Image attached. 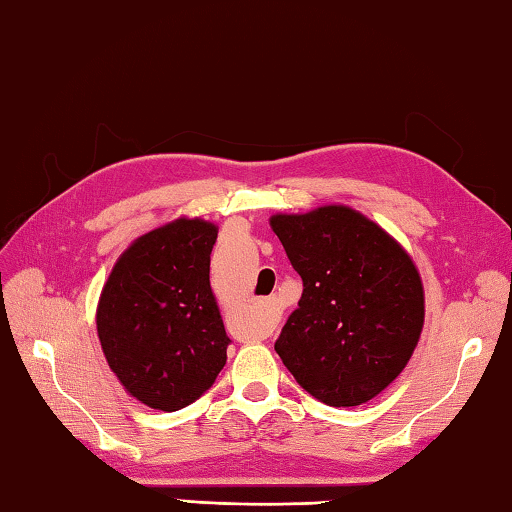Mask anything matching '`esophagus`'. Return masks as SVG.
Masks as SVG:
<instances>
[{
  "mask_svg": "<svg viewBox=\"0 0 512 512\" xmlns=\"http://www.w3.org/2000/svg\"><path fill=\"white\" fill-rule=\"evenodd\" d=\"M274 319H276L274 301H270V299L261 301V317H258V324H256V335L258 337L270 335L272 333V326H274Z\"/></svg>",
  "mask_w": 512,
  "mask_h": 512,
  "instance_id": "1",
  "label": "esophagus"
}]
</instances>
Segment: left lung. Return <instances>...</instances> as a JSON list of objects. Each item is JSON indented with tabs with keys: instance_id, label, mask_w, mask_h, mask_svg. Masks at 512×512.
<instances>
[{
	"instance_id": "obj_1",
	"label": "left lung",
	"mask_w": 512,
	"mask_h": 512,
	"mask_svg": "<svg viewBox=\"0 0 512 512\" xmlns=\"http://www.w3.org/2000/svg\"><path fill=\"white\" fill-rule=\"evenodd\" d=\"M303 281L276 353L330 407H357L405 369L425 324L418 267L378 222L344 204L270 218Z\"/></svg>"
}]
</instances>
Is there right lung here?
<instances>
[{"mask_svg": "<svg viewBox=\"0 0 512 512\" xmlns=\"http://www.w3.org/2000/svg\"><path fill=\"white\" fill-rule=\"evenodd\" d=\"M218 227L177 218L123 251L103 285L96 330L112 373L141 405L177 411L227 364L209 265Z\"/></svg>", "mask_w": 512, "mask_h": 512, "instance_id": "1", "label": "right lung"}]
</instances>
